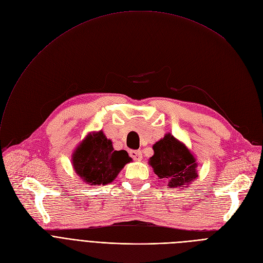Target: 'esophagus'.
<instances>
[{
	"label": "esophagus",
	"mask_w": 263,
	"mask_h": 263,
	"mask_svg": "<svg viewBox=\"0 0 263 263\" xmlns=\"http://www.w3.org/2000/svg\"><path fill=\"white\" fill-rule=\"evenodd\" d=\"M129 155L135 160H141V158H142V152L140 151V149H132V151L129 152Z\"/></svg>",
	"instance_id": "esophagus-1"
}]
</instances>
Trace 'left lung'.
I'll return each instance as SVG.
<instances>
[{
  "instance_id": "left-lung-1",
  "label": "left lung",
  "mask_w": 263,
  "mask_h": 263,
  "mask_svg": "<svg viewBox=\"0 0 263 263\" xmlns=\"http://www.w3.org/2000/svg\"><path fill=\"white\" fill-rule=\"evenodd\" d=\"M154 155L148 162L159 179L168 180V185L178 189L189 185L197 177V162L190 149L167 134L153 145Z\"/></svg>"
}]
</instances>
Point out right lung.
<instances>
[{
  "label": "right lung",
  "mask_w": 263,
  "mask_h": 263,
  "mask_svg": "<svg viewBox=\"0 0 263 263\" xmlns=\"http://www.w3.org/2000/svg\"><path fill=\"white\" fill-rule=\"evenodd\" d=\"M130 160L124 149L115 151L111 140L106 138L103 132L87 135L72 155L74 171L90 185L112 182Z\"/></svg>",
  "instance_id": "obj_1"
}]
</instances>
